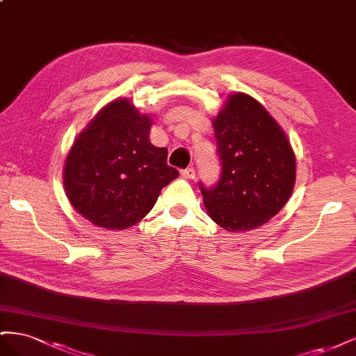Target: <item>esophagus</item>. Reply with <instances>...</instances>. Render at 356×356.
<instances>
[{
	"instance_id": "esophagus-1",
	"label": "esophagus",
	"mask_w": 356,
	"mask_h": 356,
	"mask_svg": "<svg viewBox=\"0 0 356 356\" xmlns=\"http://www.w3.org/2000/svg\"><path fill=\"white\" fill-rule=\"evenodd\" d=\"M182 175H184V177H186V178H188V179H195V177H196V170L193 169V168H187V169L182 170Z\"/></svg>"
}]
</instances>
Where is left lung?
<instances>
[{
    "label": "left lung",
    "mask_w": 356,
    "mask_h": 356,
    "mask_svg": "<svg viewBox=\"0 0 356 356\" xmlns=\"http://www.w3.org/2000/svg\"><path fill=\"white\" fill-rule=\"evenodd\" d=\"M221 178L200 182L209 217L229 232L260 227L284 208L296 184V154L264 106L233 93L212 122Z\"/></svg>",
    "instance_id": "obj_1"
}]
</instances>
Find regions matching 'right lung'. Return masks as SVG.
<instances>
[{"label": "right lung", "instance_id": "obj_1", "mask_svg": "<svg viewBox=\"0 0 356 356\" xmlns=\"http://www.w3.org/2000/svg\"><path fill=\"white\" fill-rule=\"evenodd\" d=\"M152 118L129 99L95 115L72 144L63 187L74 209L98 227L123 230L153 209L160 191L179 174L168 148L149 143Z\"/></svg>", "mask_w": 356, "mask_h": 356}]
</instances>
